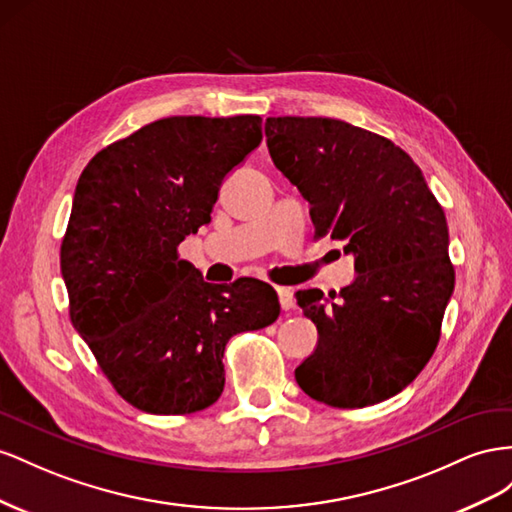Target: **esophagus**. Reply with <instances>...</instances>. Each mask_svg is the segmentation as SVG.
Masks as SVG:
<instances>
[{"instance_id":"34e87169","label":"esophagus","mask_w":512,"mask_h":512,"mask_svg":"<svg viewBox=\"0 0 512 512\" xmlns=\"http://www.w3.org/2000/svg\"><path fill=\"white\" fill-rule=\"evenodd\" d=\"M276 294H279V302H281V309L283 311L294 309V306H296L294 291H291L289 287H276Z\"/></svg>"}]
</instances>
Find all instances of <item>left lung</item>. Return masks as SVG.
Returning <instances> with one entry per match:
<instances>
[{"instance_id": "1", "label": "left lung", "mask_w": 512, "mask_h": 512, "mask_svg": "<svg viewBox=\"0 0 512 512\" xmlns=\"http://www.w3.org/2000/svg\"><path fill=\"white\" fill-rule=\"evenodd\" d=\"M274 165L311 203L315 233L343 240L358 276L339 294L302 289L317 326L298 386L332 407H367L410 386L440 341L455 289L448 225L422 171L390 139L332 118H268Z\"/></svg>"}]
</instances>
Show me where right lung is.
I'll use <instances>...</instances> for the list:
<instances>
[{"instance_id":"1","label":"right lung","mask_w":512,"mask_h":512,"mask_svg":"<svg viewBox=\"0 0 512 512\" xmlns=\"http://www.w3.org/2000/svg\"><path fill=\"white\" fill-rule=\"evenodd\" d=\"M261 137L259 115H173L107 145L77 182L60 251L70 319L141 412L182 416L216 403L229 339L281 313L268 283L212 285L178 255Z\"/></svg>"}]
</instances>
